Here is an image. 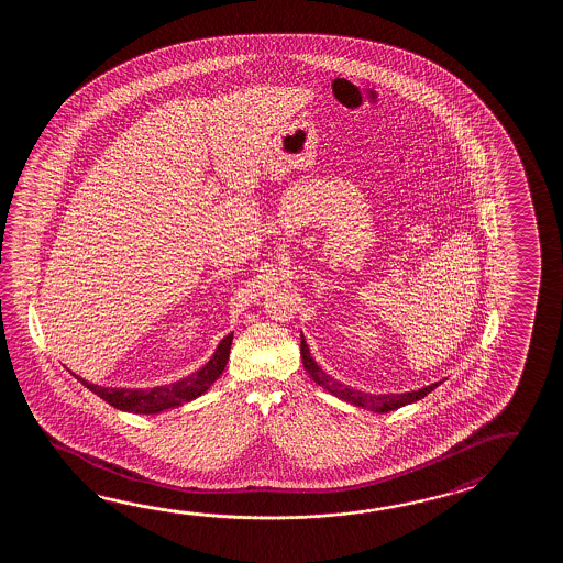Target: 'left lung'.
<instances>
[{"label":"left lung","instance_id":"8db88e82","mask_svg":"<svg viewBox=\"0 0 563 563\" xmlns=\"http://www.w3.org/2000/svg\"><path fill=\"white\" fill-rule=\"evenodd\" d=\"M301 360H303V368L310 374L311 380L318 384V386H322L323 390H328L330 395L338 396L340 400H346V402L354 405V407L368 408L372 412H380V415L417 402V400L424 398V396L432 393V390L441 384L434 383L431 384V386L419 388V390L405 393V395H366V393L354 390V388H350L346 384L338 383L332 376H328V374L316 364V360L311 358L310 347H308L303 338H301Z\"/></svg>","mask_w":563,"mask_h":563}]
</instances>
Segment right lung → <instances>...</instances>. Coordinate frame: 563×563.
Listing matches in <instances>:
<instances>
[{"label":"right lung","instance_id":"right-lung-1","mask_svg":"<svg viewBox=\"0 0 563 563\" xmlns=\"http://www.w3.org/2000/svg\"><path fill=\"white\" fill-rule=\"evenodd\" d=\"M231 340H233V334L225 335L219 342L213 358L209 360L201 371L192 372L187 378H180L177 383L155 386L151 390L104 388L98 384L86 383L85 378L76 376L74 372L73 374L80 383L85 384L88 390H92L96 396L107 400L110 407L119 408L124 412H134V415H158L168 408L183 407L185 402H191L197 396L205 395L209 390V386L216 383L228 366Z\"/></svg>","mask_w":563,"mask_h":563}]
</instances>
